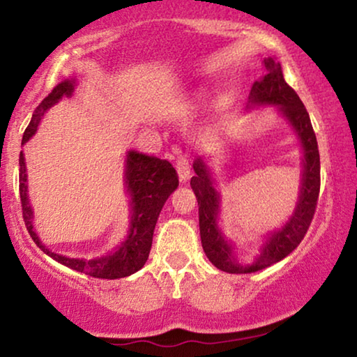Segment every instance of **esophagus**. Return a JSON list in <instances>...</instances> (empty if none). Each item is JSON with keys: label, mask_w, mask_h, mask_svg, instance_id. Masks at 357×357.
Listing matches in <instances>:
<instances>
[{"label": "esophagus", "mask_w": 357, "mask_h": 357, "mask_svg": "<svg viewBox=\"0 0 357 357\" xmlns=\"http://www.w3.org/2000/svg\"><path fill=\"white\" fill-rule=\"evenodd\" d=\"M175 169H177L178 178L182 180V182H187V180L190 178V175H192V170H190V162L185 155H180V158L175 160Z\"/></svg>", "instance_id": "34e87169"}]
</instances>
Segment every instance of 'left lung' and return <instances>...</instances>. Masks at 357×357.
<instances>
[{"label": "left lung", "mask_w": 357, "mask_h": 357, "mask_svg": "<svg viewBox=\"0 0 357 357\" xmlns=\"http://www.w3.org/2000/svg\"><path fill=\"white\" fill-rule=\"evenodd\" d=\"M258 105H276L278 110L286 116L292 130L296 131L297 139L301 141L304 169H302L301 192L294 213L280 231L268 234L261 253L255 258V261L250 265L238 263L232 245L222 236V231L218 226L221 198L218 190L214 188L211 172L203 158H198L193 162L195 177L190 180L195 197L198 199L199 236H202L203 250L218 270L236 273V275L260 271L289 255L307 234V229L314 219L320 192V154L310 116L296 91L284 81L281 65L271 56L263 60V77L253 82L248 96V107Z\"/></svg>", "instance_id": "8db88e82"}]
</instances>
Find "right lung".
Masks as SVG:
<instances>
[{
    "instance_id": "1",
    "label": "right lung",
    "mask_w": 357,
    "mask_h": 357,
    "mask_svg": "<svg viewBox=\"0 0 357 357\" xmlns=\"http://www.w3.org/2000/svg\"><path fill=\"white\" fill-rule=\"evenodd\" d=\"M75 79L61 81L40 102V105L33 112L31 123L24 131L22 144L27 143L36 133L43 114L56 102H60L63 97H70L75 91ZM125 185L126 192L131 197L130 229L125 242L114 253L92 258V260L58 255V253L48 250L40 242L37 232L33 231V211L27 198L26 160H24L22 151L19 154V193H21L22 218L29 234L37 243V247L42 248L48 257L71 270L84 273L87 276L100 278V280H119V278L133 275L144 266L149 257L151 245H153V234L159 213L170 193L178 187V177L169 160L141 154L138 151H128L125 165Z\"/></svg>"
}]
</instances>
